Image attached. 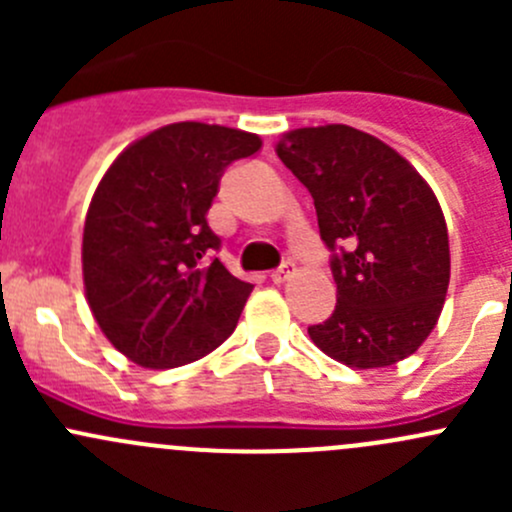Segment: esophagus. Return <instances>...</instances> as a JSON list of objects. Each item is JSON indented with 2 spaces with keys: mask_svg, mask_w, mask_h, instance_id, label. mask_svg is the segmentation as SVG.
<instances>
[{
  "mask_svg": "<svg viewBox=\"0 0 512 512\" xmlns=\"http://www.w3.org/2000/svg\"><path fill=\"white\" fill-rule=\"evenodd\" d=\"M294 272H297V267H294V262H282V265L277 267L275 272H272L270 280L275 282V285H282V282H287L289 277L294 275Z\"/></svg>",
  "mask_w": 512,
  "mask_h": 512,
  "instance_id": "1",
  "label": "esophagus"
}]
</instances>
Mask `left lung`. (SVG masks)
Listing matches in <instances>:
<instances>
[{"instance_id":"obj_1","label":"left lung","mask_w":512,"mask_h":512,"mask_svg":"<svg viewBox=\"0 0 512 512\" xmlns=\"http://www.w3.org/2000/svg\"><path fill=\"white\" fill-rule=\"evenodd\" d=\"M277 156L312 193L337 307L312 342L354 369L406 359L436 327L451 280L441 205L394 148L352 126L297 128Z\"/></svg>"}]
</instances>
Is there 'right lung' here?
I'll use <instances>...</instances> for the list:
<instances>
[{
    "instance_id": "obj_1",
    "label": "right lung",
    "mask_w": 512,
    "mask_h": 512,
    "mask_svg": "<svg viewBox=\"0 0 512 512\" xmlns=\"http://www.w3.org/2000/svg\"><path fill=\"white\" fill-rule=\"evenodd\" d=\"M255 133L170 123L128 146L98 183L84 225V287L108 342L146 369L210 354L235 332L250 282L215 257L208 210Z\"/></svg>"
}]
</instances>
